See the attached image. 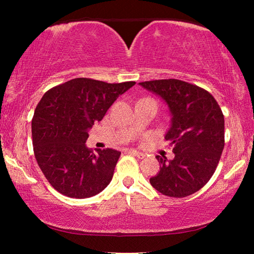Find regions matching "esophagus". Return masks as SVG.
<instances>
[{"instance_id":"obj_1","label":"esophagus","mask_w":254,"mask_h":254,"mask_svg":"<svg viewBox=\"0 0 254 254\" xmlns=\"http://www.w3.org/2000/svg\"><path fill=\"white\" fill-rule=\"evenodd\" d=\"M127 152H128L130 154H133V156H135L137 158H144V153L140 152V151H136V150L128 149V150H127Z\"/></svg>"}]
</instances>
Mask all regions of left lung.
Masks as SVG:
<instances>
[{"instance_id": "8db88e82", "label": "left lung", "mask_w": 254, "mask_h": 254, "mask_svg": "<svg viewBox=\"0 0 254 254\" xmlns=\"http://www.w3.org/2000/svg\"><path fill=\"white\" fill-rule=\"evenodd\" d=\"M168 104L171 127L165 136L175 158L157 156L160 171L150 178L161 194L182 198L203 188L220 162L224 149V115L212 94L179 79L140 83Z\"/></svg>"}]
</instances>
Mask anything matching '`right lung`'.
Wrapping results in <instances>:
<instances>
[{
	"label": "right lung",
	"mask_w": 254,
	"mask_h": 254,
	"mask_svg": "<svg viewBox=\"0 0 254 254\" xmlns=\"http://www.w3.org/2000/svg\"><path fill=\"white\" fill-rule=\"evenodd\" d=\"M135 81L110 84L74 78L50 88L32 118V144L46 179L60 194L88 198L101 192L113 177L121 152L86 147L88 130L100 122L117 98Z\"/></svg>",
	"instance_id": "right-lung-1"
}]
</instances>
